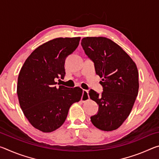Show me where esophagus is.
Here are the masks:
<instances>
[{
  "instance_id": "34e87169",
  "label": "esophagus",
  "mask_w": 159,
  "mask_h": 159,
  "mask_svg": "<svg viewBox=\"0 0 159 159\" xmlns=\"http://www.w3.org/2000/svg\"><path fill=\"white\" fill-rule=\"evenodd\" d=\"M90 99V97L88 95V91L87 90H83V95L81 97V101L84 102L85 101L88 100Z\"/></svg>"
}]
</instances>
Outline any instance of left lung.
<instances>
[{
	"label": "left lung",
	"mask_w": 159,
	"mask_h": 159,
	"mask_svg": "<svg viewBox=\"0 0 159 159\" xmlns=\"http://www.w3.org/2000/svg\"><path fill=\"white\" fill-rule=\"evenodd\" d=\"M81 45L102 79L101 95L89 91L90 99L99 105L98 114L90 117L91 122L99 130H116L128 118L138 96V68L130 56L107 38H83Z\"/></svg>",
	"instance_id": "left-lung-1"
}]
</instances>
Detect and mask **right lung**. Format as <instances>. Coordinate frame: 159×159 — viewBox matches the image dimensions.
Masks as SVG:
<instances>
[{"mask_svg":"<svg viewBox=\"0 0 159 159\" xmlns=\"http://www.w3.org/2000/svg\"><path fill=\"white\" fill-rule=\"evenodd\" d=\"M80 38H57L34 50L20 70L17 93L24 114L43 133L57 130L65 121L72 104L80 101L79 87L56 86L65 76L66 58L79 46Z\"/></svg>","mask_w":159,"mask_h":159,"instance_id":"right-lung-1","label":"right lung"}]
</instances>
